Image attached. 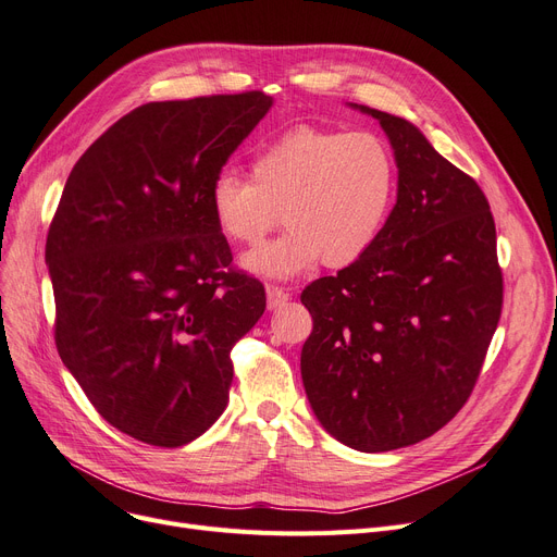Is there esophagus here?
Listing matches in <instances>:
<instances>
[{"label": "esophagus", "instance_id": "esophagus-1", "mask_svg": "<svg viewBox=\"0 0 557 557\" xmlns=\"http://www.w3.org/2000/svg\"><path fill=\"white\" fill-rule=\"evenodd\" d=\"M287 299H290V295H287L283 287L278 285H267V308L270 310H276L281 308L283 304H287Z\"/></svg>", "mask_w": 557, "mask_h": 557}]
</instances>
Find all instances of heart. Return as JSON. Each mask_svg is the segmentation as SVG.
<instances>
[{"mask_svg":"<svg viewBox=\"0 0 557 557\" xmlns=\"http://www.w3.org/2000/svg\"><path fill=\"white\" fill-rule=\"evenodd\" d=\"M397 189L393 152L372 132L297 127L258 150L251 181L233 171L212 177L208 203L216 231L256 247L242 258L256 276L290 278L322 260L329 270L359 262L380 239Z\"/></svg>","mask_w":557,"mask_h":557,"instance_id":"b5f03b06","label":"heart"}]
</instances>
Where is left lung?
<instances>
[{
  "mask_svg": "<svg viewBox=\"0 0 557 557\" xmlns=\"http://www.w3.org/2000/svg\"><path fill=\"white\" fill-rule=\"evenodd\" d=\"M380 121L397 201L374 247L301 293V380L322 428L361 453L432 436L469 399L500 320L496 224L471 175L399 116Z\"/></svg>",
  "mask_w": 557,
  "mask_h": 557,
  "instance_id": "obj_1",
  "label": "left lung"
}]
</instances>
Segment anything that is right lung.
Wrapping results in <instances>:
<instances>
[{"instance_id":"obj_1","label":"right lung","mask_w":557,"mask_h":557,"mask_svg":"<svg viewBox=\"0 0 557 557\" xmlns=\"http://www.w3.org/2000/svg\"><path fill=\"white\" fill-rule=\"evenodd\" d=\"M272 102L141 104L65 181L46 244L57 349L109 425L150 446H185L224 413L231 349L264 313L208 191Z\"/></svg>"}]
</instances>
